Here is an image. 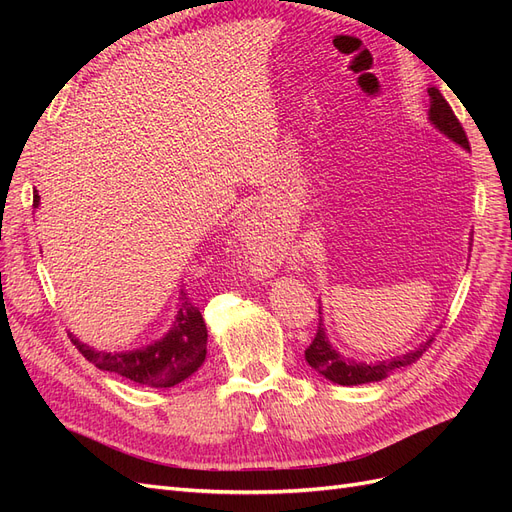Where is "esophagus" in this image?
I'll return each mask as SVG.
<instances>
[{
  "mask_svg": "<svg viewBox=\"0 0 512 512\" xmlns=\"http://www.w3.org/2000/svg\"><path fill=\"white\" fill-rule=\"evenodd\" d=\"M260 224H262V222H258V220H252V224H250V226H252L250 232L254 235L252 239H254V243L258 245L256 252H254V265H256V267H267V245H265V241H260V239H262V237H260V235H262ZM256 234L259 235L258 238L255 237Z\"/></svg>",
  "mask_w": 512,
  "mask_h": 512,
  "instance_id": "34e87169",
  "label": "esophagus"
}]
</instances>
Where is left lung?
I'll use <instances>...</instances> for the list:
<instances>
[{
	"instance_id": "1",
	"label": "left lung",
	"mask_w": 512,
	"mask_h": 512,
	"mask_svg": "<svg viewBox=\"0 0 512 512\" xmlns=\"http://www.w3.org/2000/svg\"><path fill=\"white\" fill-rule=\"evenodd\" d=\"M427 94H429V100H431L429 119H431L433 126H436L440 132H444L448 138H451V141L461 145L463 149H470V141L466 136V130H463L457 115L453 113L451 104L444 100V96L440 94L436 87H429ZM433 339H436V335H431L425 344H421V346L406 352V354L395 356V359H391V361L356 363L352 359H346V356H342L337 350H333V346L329 344V339L324 337L322 324H318L316 337L312 339V344H309L307 350H305V361L312 365L316 371H320L324 378L335 382V384L352 386V384L378 382V380L389 376L391 371L416 363L427 352V348L433 344Z\"/></svg>"
}]
</instances>
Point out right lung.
<instances>
[{
	"label": "right lung",
	"instance_id": "add662e5",
	"mask_svg": "<svg viewBox=\"0 0 512 512\" xmlns=\"http://www.w3.org/2000/svg\"><path fill=\"white\" fill-rule=\"evenodd\" d=\"M40 196L34 194V207H38ZM179 312L173 329H170L156 344L132 352H98L70 335L89 363L98 369L113 371L132 382L166 389L190 378L194 371L205 363L207 356V327L200 307L192 303L188 292L181 290Z\"/></svg>",
	"mask_w": 512,
	"mask_h": 512
}]
</instances>
